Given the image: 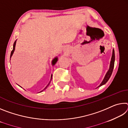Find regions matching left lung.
Returning <instances> with one entry per match:
<instances>
[{
    "mask_svg": "<svg viewBox=\"0 0 128 128\" xmlns=\"http://www.w3.org/2000/svg\"><path fill=\"white\" fill-rule=\"evenodd\" d=\"M114 58H115V56H114V50L113 49V51H112V58H111V62H110L109 70H108V72H107V73H106V74L104 78L103 81L102 82V83L100 84V85H99L98 87H100V86L104 85L105 84H106V82H107L108 81V80L110 79V77H111V76L112 73V72H113L114 68Z\"/></svg>",
    "mask_w": 128,
    "mask_h": 128,
    "instance_id": "1",
    "label": "left lung"
}]
</instances>
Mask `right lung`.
<instances>
[{
	"instance_id": "add662e5",
	"label": "right lung",
	"mask_w": 128,
	"mask_h": 128,
	"mask_svg": "<svg viewBox=\"0 0 128 128\" xmlns=\"http://www.w3.org/2000/svg\"><path fill=\"white\" fill-rule=\"evenodd\" d=\"M16 40H15V42H14V47H13V50H12V51H11V53H10V58H11V56H12V55H13V54H14V50H15V46H16ZM57 61H58V58L57 57H56V58H54V59L52 60V66H54V65H55V63L56 62H57ZM52 75L51 74V80H52ZM51 81H50V82L48 83V85H47V86H46V87L44 89H43V90H42L40 92H43V90H45L46 89V88L48 87V85H50V82H51Z\"/></svg>"
}]
</instances>
